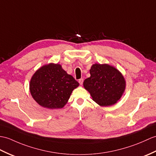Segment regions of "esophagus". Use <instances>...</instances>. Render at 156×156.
<instances>
[{
  "label": "esophagus",
  "mask_w": 156,
  "mask_h": 156,
  "mask_svg": "<svg viewBox=\"0 0 156 156\" xmlns=\"http://www.w3.org/2000/svg\"><path fill=\"white\" fill-rule=\"evenodd\" d=\"M83 82H84V80H83L82 78H80V79L78 80V82H79V84H80V85L83 84Z\"/></svg>",
  "instance_id": "obj_1"
}]
</instances>
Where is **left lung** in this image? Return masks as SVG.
<instances>
[{"mask_svg": "<svg viewBox=\"0 0 156 156\" xmlns=\"http://www.w3.org/2000/svg\"><path fill=\"white\" fill-rule=\"evenodd\" d=\"M90 77L83 83L92 100L101 106H109L120 99L126 88L125 79L116 68L104 64H93Z\"/></svg>", "mask_w": 156, "mask_h": 156, "instance_id": "8db88e82", "label": "left lung"}]
</instances>
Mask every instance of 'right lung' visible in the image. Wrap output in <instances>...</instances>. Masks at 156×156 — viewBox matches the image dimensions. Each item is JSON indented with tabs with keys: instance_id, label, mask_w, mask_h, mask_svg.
Wrapping results in <instances>:
<instances>
[{
	"instance_id": "add662e5",
	"label": "right lung",
	"mask_w": 156,
	"mask_h": 156,
	"mask_svg": "<svg viewBox=\"0 0 156 156\" xmlns=\"http://www.w3.org/2000/svg\"><path fill=\"white\" fill-rule=\"evenodd\" d=\"M79 83L68 74L58 64L50 63L36 71L30 82V92L34 100L48 109H59L68 102Z\"/></svg>"
}]
</instances>
